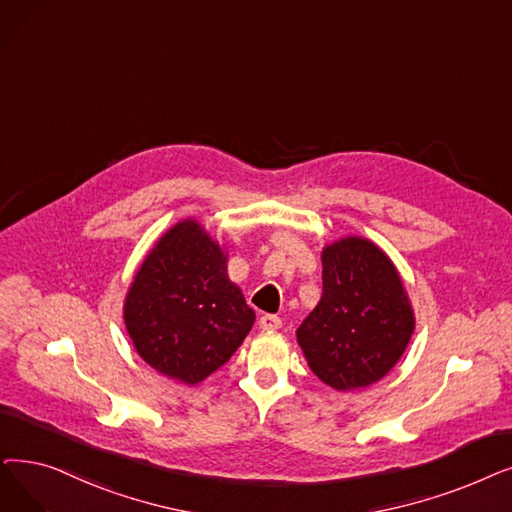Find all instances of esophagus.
Instances as JSON below:
<instances>
[{
	"label": "esophagus",
	"instance_id": "esophagus-1",
	"mask_svg": "<svg viewBox=\"0 0 512 512\" xmlns=\"http://www.w3.org/2000/svg\"><path fill=\"white\" fill-rule=\"evenodd\" d=\"M282 324V320L278 316H272V314H263L259 318V328L261 330H278Z\"/></svg>",
	"mask_w": 512,
	"mask_h": 512
}]
</instances>
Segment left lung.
<instances>
[{"label":"left lung","instance_id":"1","mask_svg":"<svg viewBox=\"0 0 512 512\" xmlns=\"http://www.w3.org/2000/svg\"><path fill=\"white\" fill-rule=\"evenodd\" d=\"M414 309L383 249L345 236L322 249V299L297 328V343L322 383L364 389L402 358L414 332Z\"/></svg>","mask_w":512,"mask_h":512}]
</instances>
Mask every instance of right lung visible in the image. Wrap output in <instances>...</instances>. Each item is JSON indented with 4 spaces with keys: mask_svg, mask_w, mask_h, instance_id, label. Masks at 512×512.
<instances>
[{
    "mask_svg": "<svg viewBox=\"0 0 512 512\" xmlns=\"http://www.w3.org/2000/svg\"><path fill=\"white\" fill-rule=\"evenodd\" d=\"M123 320L148 366L196 385L232 358L255 311L228 278L224 249L190 217L169 228L142 261Z\"/></svg>",
    "mask_w": 512,
    "mask_h": 512,
    "instance_id": "right-lung-1",
    "label": "right lung"
}]
</instances>
